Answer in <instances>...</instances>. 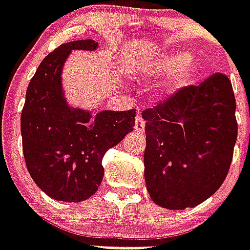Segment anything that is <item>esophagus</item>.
Returning <instances> with one entry per match:
<instances>
[{"instance_id": "1", "label": "esophagus", "mask_w": 250, "mask_h": 250, "mask_svg": "<svg viewBox=\"0 0 250 250\" xmlns=\"http://www.w3.org/2000/svg\"><path fill=\"white\" fill-rule=\"evenodd\" d=\"M135 129L137 132H144V129H145V121H144L141 115H137V117H136Z\"/></svg>"}]
</instances>
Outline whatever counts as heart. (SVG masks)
I'll return each instance as SVG.
<instances>
[{
  "label": "heart",
  "instance_id": "obj_1",
  "mask_svg": "<svg viewBox=\"0 0 250 250\" xmlns=\"http://www.w3.org/2000/svg\"><path fill=\"white\" fill-rule=\"evenodd\" d=\"M202 69L203 64L192 59L191 52L176 50L143 62L139 66V74L146 81L167 78L160 86L159 93L163 97H172L190 86Z\"/></svg>",
  "mask_w": 250,
  "mask_h": 250
}]
</instances>
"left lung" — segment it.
<instances>
[{"instance_id":"1","label":"left lung","mask_w":250,"mask_h":250,"mask_svg":"<svg viewBox=\"0 0 250 250\" xmlns=\"http://www.w3.org/2000/svg\"><path fill=\"white\" fill-rule=\"evenodd\" d=\"M230 79L216 73L143 111L146 188L167 209L194 208L224 184L237 137Z\"/></svg>"}]
</instances>
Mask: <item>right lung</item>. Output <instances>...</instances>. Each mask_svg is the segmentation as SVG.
I'll return each mask as SVG.
<instances>
[{
  "label": "right lung",
  "instance_id": "add662e5",
  "mask_svg": "<svg viewBox=\"0 0 250 250\" xmlns=\"http://www.w3.org/2000/svg\"><path fill=\"white\" fill-rule=\"evenodd\" d=\"M99 43L79 40L60 44L38 66L26 88L20 129L30 177L50 198L83 202L104 177L101 160L135 127L136 110H101L92 117L68 104L62 68L73 50L95 51Z\"/></svg>",
  "mask_w": 250,
  "mask_h": 250
}]
</instances>
